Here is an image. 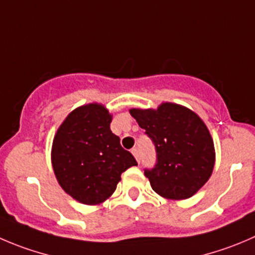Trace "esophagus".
Masks as SVG:
<instances>
[{
  "mask_svg": "<svg viewBox=\"0 0 255 255\" xmlns=\"http://www.w3.org/2000/svg\"><path fill=\"white\" fill-rule=\"evenodd\" d=\"M131 152H132V155H134V156H135V159L137 160V162H140V152H139V149H137V147H134V149L131 150Z\"/></svg>",
  "mask_w": 255,
  "mask_h": 255,
  "instance_id": "1",
  "label": "esophagus"
}]
</instances>
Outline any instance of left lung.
<instances>
[{
    "mask_svg": "<svg viewBox=\"0 0 255 255\" xmlns=\"http://www.w3.org/2000/svg\"><path fill=\"white\" fill-rule=\"evenodd\" d=\"M132 118L152 140L156 164L144 174L162 198L193 196L214 169L215 150L204 121L185 106L162 103L156 110L131 109Z\"/></svg>",
    "mask_w": 255,
    "mask_h": 255,
    "instance_id": "8db88e82",
    "label": "left lung"
}]
</instances>
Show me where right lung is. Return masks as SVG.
Instances as JSON below:
<instances>
[{
  "label": "right lung",
  "instance_id": "right-lung-1",
  "mask_svg": "<svg viewBox=\"0 0 255 255\" xmlns=\"http://www.w3.org/2000/svg\"><path fill=\"white\" fill-rule=\"evenodd\" d=\"M111 114L100 104H87L67 115L53 137L51 161L60 186L87 205L105 202L121 174L137 165L113 134Z\"/></svg>",
  "mask_w": 255,
  "mask_h": 255
}]
</instances>
